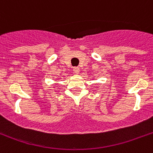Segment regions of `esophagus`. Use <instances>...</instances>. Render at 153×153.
Returning <instances> with one entry per match:
<instances>
[{
    "instance_id": "1",
    "label": "esophagus",
    "mask_w": 153,
    "mask_h": 153,
    "mask_svg": "<svg viewBox=\"0 0 153 153\" xmlns=\"http://www.w3.org/2000/svg\"><path fill=\"white\" fill-rule=\"evenodd\" d=\"M73 71H74V72L75 73V74H79V71H80V70H79V68L78 67H75L73 68Z\"/></svg>"
}]
</instances>
